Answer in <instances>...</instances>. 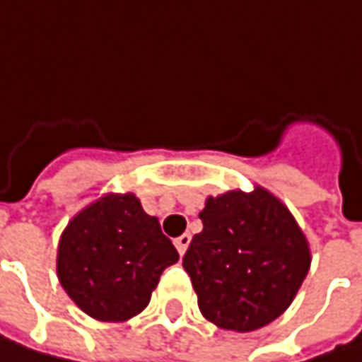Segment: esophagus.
<instances>
[{"instance_id": "obj_1", "label": "esophagus", "mask_w": 362, "mask_h": 362, "mask_svg": "<svg viewBox=\"0 0 362 362\" xmlns=\"http://www.w3.org/2000/svg\"><path fill=\"white\" fill-rule=\"evenodd\" d=\"M174 245H176V248H178V252L184 255V252H186V248H188V245H190V234H182V236H178V238L174 240Z\"/></svg>"}]
</instances>
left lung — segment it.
Masks as SVG:
<instances>
[{
	"label": "left lung",
	"mask_w": 362,
	"mask_h": 362,
	"mask_svg": "<svg viewBox=\"0 0 362 362\" xmlns=\"http://www.w3.org/2000/svg\"><path fill=\"white\" fill-rule=\"evenodd\" d=\"M182 265L217 327L259 329L286 311L311 265L292 214L265 188L209 197Z\"/></svg>",
	"instance_id": "8db88e82"
}]
</instances>
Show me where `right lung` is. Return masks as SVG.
I'll return each mask as SVG.
<instances>
[{
  "instance_id": "right-lung-1",
  "label": "right lung",
  "mask_w": 362,
  "mask_h": 362,
  "mask_svg": "<svg viewBox=\"0 0 362 362\" xmlns=\"http://www.w3.org/2000/svg\"><path fill=\"white\" fill-rule=\"evenodd\" d=\"M178 250L134 194H105L76 215L57 247V278L68 296L99 321L143 311Z\"/></svg>"
}]
</instances>
